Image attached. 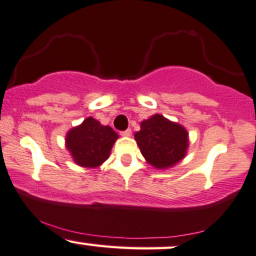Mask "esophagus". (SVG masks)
Segmentation results:
<instances>
[{
	"instance_id": "obj_1",
	"label": "esophagus",
	"mask_w": 256,
	"mask_h": 256,
	"mask_svg": "<svg viewBox=\"0 0 256 256\" xmlns=\"http://www.w3.org/2000/svg\"><path fill=\"white\" fill-rule=\"evenodd\" d=\"M121 135L122 136H126V138H128V136H130L132 135V129H127V130H123V132H121Z\"/></svg>"
}]
</instances>
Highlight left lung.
<instances>
[{
	"label": "left lung",
	"instance_id": "left-lung-1",
	"mask_svg": "<svg viewBox=\"0 0 256 256\" xmlns=\"http://www.w3.org/2000/svg\"><path fill=\"white\" fill-rule=\"evenodd\" d=\"M134 136L141 154L156 169H168L180 163L189 147L187 129L159 114L144 120Z\"/></svg>",
	"mask_w": 256,
	"mask_h": 256
}]
</instances>
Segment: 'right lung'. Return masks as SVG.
Segmentation results:
<instances>
[{
	"instance_id": "obj_1",
	"label": "right lung",
	"mask_w": 256,
	"mask_h": 256,
	"mask_svg": "<svg viewBox=\"0 0 256 256\" xmlns=\"http://www.w3.org/2000/svg\"><path fill=\"white\" fill-rule=\"evenodd\" d=\"M118 134L110 126H103L93 117L73 127L66 135V148L74 163L81 168L100 166L109 158Z\"/></svg>"
}]
</instances>
